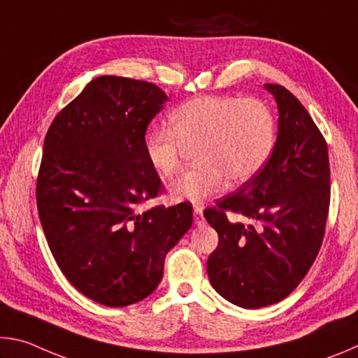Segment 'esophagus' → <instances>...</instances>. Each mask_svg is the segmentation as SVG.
<instances>
[{
  "mask_svg": "<svg viewBox=\"0 0 358 358\" xmlns=\"http://www.w3.org/2000/svg\"><path fill=\"white\" fill-rule=\"evenodd\" d=\"M192 215H194V222H196V224H202V222H203L202 207H194Z\"/></svg>",
  "mask_w": 358,
  "mask_h": 358,
  "instance_id": "obj_1",
  "label": "esophagus"
}]
</instances>
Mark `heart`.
<instances>
[{"label":"heart","instance_id":"obj_1","mask_svg":"<svg viewBox=\"0 0 358 358\" xmlns=\"http://www.w3.org/2000/svg\"><path fill=\"white\" fill-rule=\"evenodd\" d=\"M171 128H155L145 138L148 161L169 180L196 150V167L172 186L175 201L201 203L226 180L241 185L262 171L275 147V115L257 98L201 96L173 108Z\"/></svg>","mask_w":358,"mask_h":358}]
</instances>
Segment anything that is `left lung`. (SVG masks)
Listing matches in <instances>:
<instances>
[{"label":"left lung","instance_id":"left-lung-1","mask_svg":"<svg viewBox=\"0 0 358 358\" xmlns=\"http://www.w3.org/2000/svg\"><path fill=\"white\" fill-rule=\"evenodd\" d=\"M265 88L280 112L273 153L238 192L203 211L220 237L207 262L211 286L248 310L281 301L299 286L317 257L330 207L322 132L287 88ZM227 213L245 215V222H230Z\"/></svg>","mask_w":358,"mask_h":358}]
</instances>
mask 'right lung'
Listing matches in <instances>:
<instances>
[{
	"label": "right lung",
	"instance_id": "right-lung-1",
	"mask_svg": "<svg viewBox=\"0 0 358 358\" xmlns=\"http://www.w3.org/2000/svg\"><path fill=\"white\" fill-rule=\"evenodd\" d=\"M167 99L155 83L101 76L45 134L36 202L48 248L66 280L104 306L147 299L192 224L189 202L138 213L164 191L145 132Z\"/></svg>",
	"mask_w": 358,
	"mask_h": 358
}]
</instances>
